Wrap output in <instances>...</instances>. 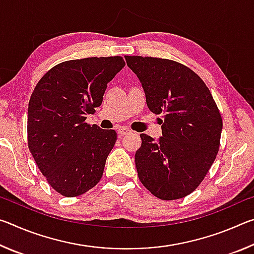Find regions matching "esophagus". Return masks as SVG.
Here are the masks:
<instances>
[{
    "instance_id": "34e87169",
    "label": "esophagus",
    "mask_w": 254,
    "mask_h": 254,
    "mask_svg": "<svg viewBox=\"0 0 254 254\" xmlns=\"http://www.w3.org/2000/svg\"><path fill=\"white\" fill-rule=\"evenodd\" d=\"M118 133H119V135H128V134H131L132 131L130 130V128L122 127H120V128H119V130H118Z\"/></svg>"
}]
</instances>
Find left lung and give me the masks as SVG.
Masks as SVG:
<instances>
[{
  "instance_id": "1",
  "label": "left lung",
  "mask_w": 254,
  "mask_h": 254,
  "mask_svg": "<svg viewBox=\"0 0 254 254\" xmlns=\"http://www.w3.org/2000/svg\"><path fill=\"white\" fill-rule=\"evenodd\" d=\"M126 60L142 84L149 110L163 118L158 140L140 134L137 176L158 198H183L199 186L217 156L220 110L203 79L183 64L142 56Z\"/></svg>"
}]
</instances>
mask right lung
I'll use <instances>...</instances> for the list:
<instances>
[{
	"mask_svg": "<svg viewBox=\"0 0 254 254\" xmlns=\"http://www.w3.org/2000/svg\"><path fill=\"white\" fill-rule=\"evenodd\" d=\"M126 66L121 56L67 60L38 81L28 107V147L58 194L76 197L100 182L118 134L86 123L107 83Z\"/></svg>",
	"mask_w": 254,
	"mask_h": 254,
	"instance_id": "add662e5",
	"label": "right lung"
}]
</instances>
